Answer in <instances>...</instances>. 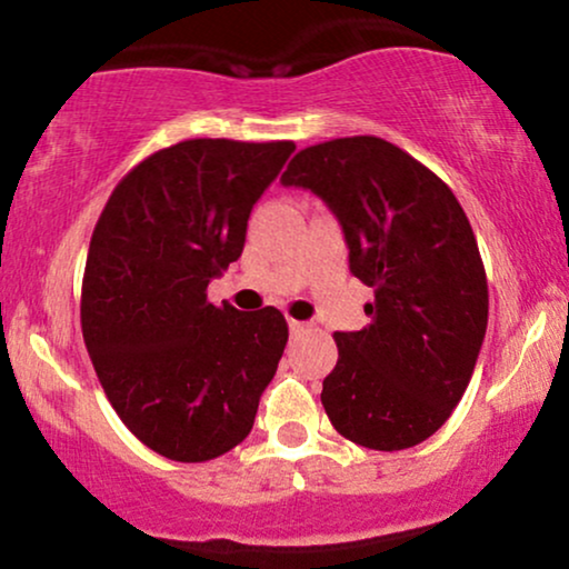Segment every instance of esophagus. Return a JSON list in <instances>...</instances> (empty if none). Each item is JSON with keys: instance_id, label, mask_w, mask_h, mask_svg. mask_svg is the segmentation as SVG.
Instances as JSON below:
<instances>
[{"instance_id": "obj_1", "label": "esophagus", "mask_w": 569, "mask_h": 569, "mask_svg": "<svg viewBox=\"0 0 569 569\" xmlns=\"http://www.w3.org/2000/svg\"><path fill=\"white\" fill-rule=\"evenodd\" d=\"M287 327H290L292 335H300V331H306V323H302V321H295V319L287 321Z\"/></svg>"}]
</instances>
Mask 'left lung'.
<instances>
[{
  "mask_svg": "<svg viewBox=\"0 0 569 569\" xmlns=\"http://www.w3.org/2000/svg\"><path fill=\"white\" fill-rule=\"evenodd\" d=\"M329 206L350 271L373 287L371 323L337 331L321 402L360 447L397 452L437 433L462 400L489 321L478 242L447 182L389 140L308 146L282 174Z\"/></svg>",
  "mask_w": 569,
  "mask_h": 569,
  "instance_id": "left-lung-1",
  "label": "left lung"
}]
</instances>
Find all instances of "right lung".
I'll list each match as a JSON object with an SVG mask.
<instances>
[{
  "mask_svg": "<svg viewBox=\"0 0 569 569\" xmlns=\"http://www.w3.org/2000/svg\"><path fill=\"white\" fill-rule=\"evenodd\" d=\"M292 151V140H182L132 167L93 227L88 356L122 423L174 462L238 447L277 373L284 316L219 308L206 287L240 258L253 203Z\"/></svg>",
  "mask_w": 569,
  "mask_h": 569,
  "instance_id": "add662e5",
  "label": "right lung"
}]
</instances>
